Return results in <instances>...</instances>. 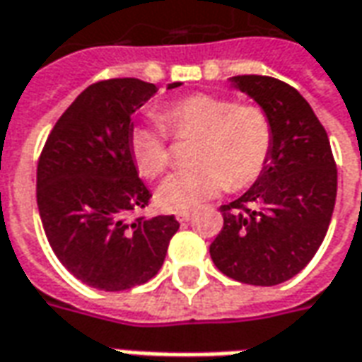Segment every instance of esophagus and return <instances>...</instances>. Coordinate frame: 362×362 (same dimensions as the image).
Here are the masks:
<instances>
[{"label":"esophagus","mask_w":362,"mask_h":362,"mask_svg":"<svg viewBox=\"0 0 362 362\" xmlns=\"http://www.w3.org/2000/svg\"><path fill=\"white\" fill-rule=\"evenodd\" d=\"M193 218V212H177V220L179 222H189Z\"/></svg>","instance_id":"esophagus-1"}]
</instances>
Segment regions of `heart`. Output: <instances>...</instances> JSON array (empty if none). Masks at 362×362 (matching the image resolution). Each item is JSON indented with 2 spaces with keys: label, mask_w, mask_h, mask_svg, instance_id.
I'll use <instances>...</instances> for the list:
<instances>
[{
  "label": "heart",
  "mask_w": 362,
  "mask_h": 362,
  "mask_svg": "<svg viewBox=\"0 0 362 362\" xmlns=\"http://www.w3.org/2000/svg\"><path fill=\"white\" fill-rule=\"evenodd\" d=\"M161 117L173 134H201L193 152L197 165L175 171L158 189L161 209H199L230 185H251L267 168L273 128L267 112L257 105L199 93L171 103ZM130 150L148 179L161 175L171 161L168 132L156 122H142L132 130Z\"/></svg>",
  "instance_id": "heart-1"
}]
</instances>
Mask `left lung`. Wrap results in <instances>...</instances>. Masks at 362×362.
Here are the masks:
<instances>
[{
  "mask_svg": "<svg viewBox=\"0 0 362 362\" xmlns=\"http://www.w3.org/2000/svg\"><path fill=\"white\" fill-rule=\"evenodd\" d=\"M230 83L267 112L273 146L255 183L220 206L224 226L210 257L234 281L275 286L298 275L324 242L337 169L324 127L294 87L267 76H235Z\"/></svg>",
  "mask_w": 362,
  "mask_h": 362,
  "instance_id": "1",
  "label": "left lung"
}]
</instances>
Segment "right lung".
I'll return each mask as SVG.
<instances>
[{"instance_id": "right-lung-1", "label": "right lung", "mask_w": 362, "mask_h": 362, "mask_svg": "<svg viewBox=\"0 0 362 362\" xmlns=\"http://www.w3.org/2000/svg\"><path fill=\"white\" fill-rule=\"evenodd\" d=\"M156 93L153 83L134 78L89 86L56 122L38 160L37 202L50 247L97 291L148 283L179 230L175 216L127 220L152 197L138 175L130 134L132 115Z\"/></svg>"}]
</instances>
